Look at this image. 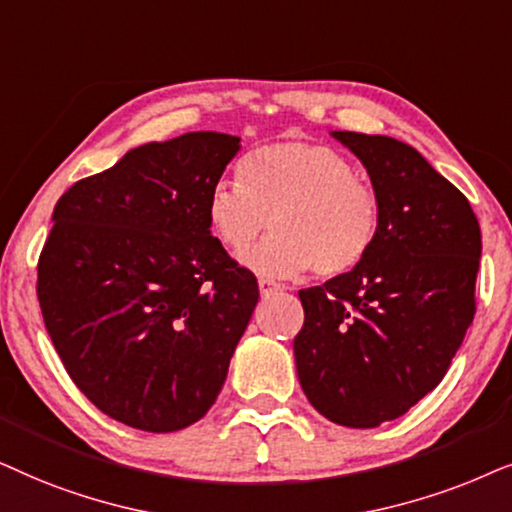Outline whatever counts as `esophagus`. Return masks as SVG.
<instances>
[{
	"mask_svg": "<svg viewBox=\"0 0 512 512\" xmlns=\"http://www.w3.org/2000/svg\"><path fill=\"white\" fill-rule=\"evenodd\" d=\"M257 285H260L262 297H269V295H274V292L281 290V285H278L276 281H271V278H260V281H257Z\"/></svg>",
	"mask_w": 512,
	"mask_h": 512,
	"instance_id": "obj_1",
	"label": "esophagus"
}]
</instances>
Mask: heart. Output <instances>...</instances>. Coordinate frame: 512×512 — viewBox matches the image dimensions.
I'll return each instance as SVG.
<instances>
[{
	"instance_id": "obj_1",
	"label": "heart",
	"mask_w": 512,
	"mask_h": 512,
	"mask_svg": "<svg viewBox=\"0 0 512 512\" xmlns=\"http://www.w3.org/2000/svg\"><path fill=\"white\" fill-rule=\"evenodd\" d=\"M241 180L210 189L206 217L227 250H243L267 224L274 227L241 255L257 274L292 278L313 269L323 278L344 276L377 245L379 194L335 147L302 140L260 145L241 161Z\"/></svg>"
}]
</instances>
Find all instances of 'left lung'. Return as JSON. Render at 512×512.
<instances>
[{"label": "left lung", "mask_w": 512, "mask_h": 512, "mask_svg": "<svg viewBox=\"0 0 512 512\" xmlns=\"http://www.w3.org/2000/svg\"><path fill=\"white\" fill-rule=\"evenodd\" d=\"M367 168L381 231L349 274L299 290L297 377L325 419L374 428L440 384L475 316L480 224L466 196L417 149L332 131Z\"/></svg>", "instance_id": "obj_1"}]
</instances>
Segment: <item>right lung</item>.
Returning a JSON list of instances; mask_svg holds the SVG:
<instances>
[{
	"mask_svg": "<svg viewBox=\"0 0 512 512\" xmlns=\"http://www.w3.org/2000/svg\"><path fill=\"white\" fill-rule=\"evenodd\" d=\"M238 149L215 131L149 142L53 208L37 264L44 325L79 391L121 424L180 431L222 391L260 299L206 217Z\"/></svg>",
	"mask_w": 512,
	"mask_h": 512,
	"instance_id": "right-lung-1",
	"label": "right lung"
}]
</instances>
